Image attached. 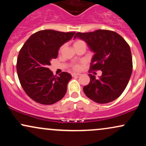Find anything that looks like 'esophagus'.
I'll list each match as a JSON object with an SVG mask.
<instances>
[{
  "label": "esophagus",
  "instance_id": "obj_1",
  "mask_svg": "<svg viewBox=\"0 0 146 146\" xmlns=\"http://www.w3.org/2000/svg\"><path fill=\"white\" fill-rule=\"evenodd\" d=\"M72 76L74 77V76H79V75H80L81 74L80 73H72Z\"/></svg>",
  "mask_w": 146,
  "mask_h": 146
}]
</instances>
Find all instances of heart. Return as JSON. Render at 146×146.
Here are the masks:
<instances>
[{"instance_id": "obj_1", "label": "heart", "mask_w": 146, "mask_h": 146, "mask_svg": "<svg viewBox=\"0 0 146 146\" xmlns=\"http://www.w3.org/2000/svg\"><path fill=\"white\" fill-rule=\"evenodd\" d=\"M82 42V41L81 40L75 41L74 42V44H77V43H78V42ZM73 68H74L75 70H79L80 68V64H74L73 65Z\"/></svg>"}]
</instances>
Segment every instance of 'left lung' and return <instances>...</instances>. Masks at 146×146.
<instances>
[{
    "label": "left lung",
    "mask_w": 146,
    "mask_h": 146,
    "mask_svg": "<svg viewBox=\"0 0 146 146\" xmlns=\"http://www.w3.org/2000/svg\"><path fill=\"white\" fill-rule=\"evenodd\" d=\"M84 40L95 53L90 69L101 70L99 79L89 74V84L83 88L85 95L98 104H107L118 98L128 84L132 72L130 46L115 31L99 29L75 35Z\"/></svg>",
    "instance_id": "8db88e82"
}]
</instances>
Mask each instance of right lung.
I'll list each match as a JSON object with an SVG mask.
<instances>
[{"label":"right lung","instance_id":"obj_1","mask_svg":"<svg viewBox=\"0 0 146 146\" xmlns=\"http://www.w3.org/2000/svg\"><path fill=\"white\" fill-rule=\"evenodd\" d=\"M75 32L41 30L29 37L18 54L16 69L20 82L33 101L51 105L62 99L72 78L67 72L53 75L48 68L56 59L62 45L70 40Z\"/></svg>","mask_w":146,"mask_h":146}]
</instances>
